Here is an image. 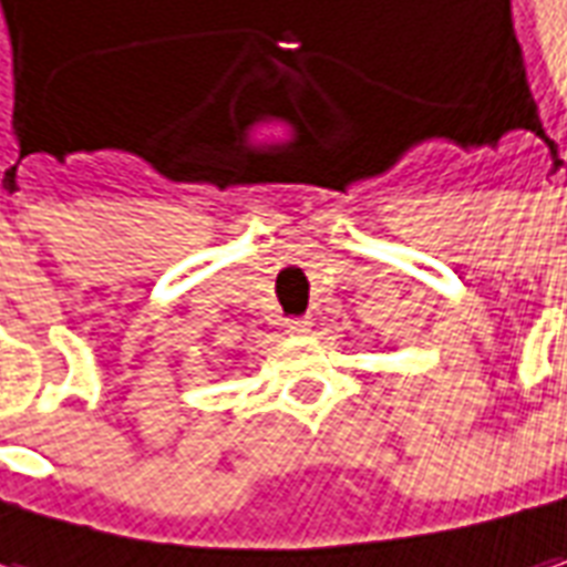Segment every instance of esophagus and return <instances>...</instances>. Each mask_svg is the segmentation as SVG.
Returning a JSON list of instances; mask_svg holds the SVG:
<instances>
[{"mask_svg": "<svg viewBox=\"0 0 567 567\" xmlns=\"http://www.w3.org/2000/svg\"><path fill=\"white\" fill-rule=\"evenodd\" d=\"M310 316H295V319H285V329L291 334H303V332H310Z\"/></svg>", "mask_w": 567, "mask_h": 567, "instance_id": "esophagus-1", "label": "esophagus"}]
</instances>
